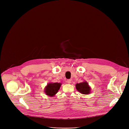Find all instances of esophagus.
Here are the masks:
<instances>
[{
    "label": "esophagus",
    "instance_id": "34e87169",
    "mask_svg": "<svg viewBox=\"0 0 129 129\" xmlns=\"http://www.w3.org/2000/svg\"><path fill=\"white\" fill-rule=\"evenodd\" d=\"M67 83L68 84H71V80H70V79H68V80H67Z\"/></svg>",
    "mask_w": 129,
    "mask_h": 129
}]
</instances>
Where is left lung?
<instances>
[{"mask_svg": "<svg viewBox=\"0 0 129 129\" xmlns=\"http://www.w3.org/2000/svg\"><path fill=\"white\" fill-rule=\"evenodd\" d=\"M75 86L77 90L82 94L88 95L91 93V87L86 81L77 83L75 85Z\"/></svg>", "mask_w": 129, "mask_h": 129, "instance_id": "left-lung-1", "label": "left lung"}]
</instances>
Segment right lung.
Here are the masks:
<instances>
[{
	"label": "right lung",
	"instance_id": "right-lung-1",
	"mask_svg": "<svg viewBox=\"0 0 129 129\" xmlns=\"http://www.w3.org/2000/svg\"><path fill=\"white\" fill-rule=\"evenodd\" d=\"M62 84L60 83H49L44 88L45 94L50 97H53L58 91Z\"/></svg>",
	"mask_w": 129,
	"mask_h": 129
}]
</instances>
